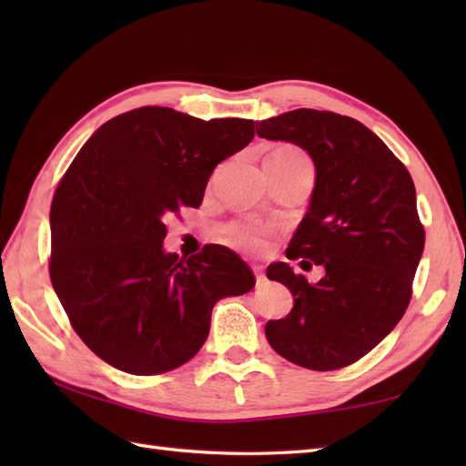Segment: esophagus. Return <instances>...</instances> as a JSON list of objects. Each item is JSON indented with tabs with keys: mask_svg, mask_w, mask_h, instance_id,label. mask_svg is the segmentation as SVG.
<instances>
[{
	"mask_svg": "<svg viewBox=\"0 0 466 466\" xmlns=\"http://www.w3.org/2000/svg\"><path fill=\"white\" fill-rule=\"evenodd\" d=\"M252 270H254V276H256V282L262 284V282L266 280V276H264V268H262V266L256 264V266H252Z\"/></svg>",
	"mask_w": 466,
	"mask_h": 466,
	"instance_id": "obj_1",
	"label": "esophagus"
}]
</instances>
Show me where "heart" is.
<instances>
[{
  "instance_id": "heart-1",
  "label": "heart",
  "mask_w": 466,
  "mask_h": 466,
  "mask_svg": "<svg viewBox=\"0 0 466 466\" xmlns=\"http://www.w3.org/2000/svg\"><path fill=\"white\" fill-rule=\"evenodd\" d=\"M226 238L230 240L234 246H238V248H244V250L260 252L266 248V230L262 226L236 224L232 228H228Z\"/></svg>"
}]
</instances>
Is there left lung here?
Returning a JSON list of instances; mask_svg holds the SVG:
<instances>
[{"instance_id": "8db88e82", "label": "left lung", "mask_w": 466, "mask_h": 466, "mask_svg": "<svg viewBox=\"0 0 466 466\" xmlns=\"http://www.w3.org/2000/svg\"><path fill=\"white\" fill-rule=\"evenodd\" d=\"M256 132L312 157L309 212L286 256L324 268L310 284L286 262L268 266L266 276L292 292L294 306L286 319L266 322V339L304 369H342L389 336L410 302L424 250L412 177L379 136L349 116L300 107L258 122Z\"/></svg>"}]
</instances>
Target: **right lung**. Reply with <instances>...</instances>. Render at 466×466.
<instances>
[{
    "mask_svg": "<svg viewBox=\"0 0 466 466\" xmlns=\"http://www.w3.org/2000/svg\"><path fill=\"white\" fill-rule=\"evenodd\" d=\"M254 137V120L146 106L96 130L59 182L49 210V279L87 349L114 369L152 376L202 349L214 304L254 289L238 254L164 250L166 224L202 204L214 167Z\"/></svg>",
    "mask_w": 466,
    "mask_h": 466,
    "instance_id": "obj_1",
    "label": "right lung"
}]
</instances>
